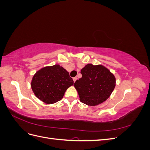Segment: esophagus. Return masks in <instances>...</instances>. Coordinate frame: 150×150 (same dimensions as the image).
Masks as SVG:
<instances>
[{"mask_svg":"<svg viewBox=\"0 0 150 150\" xmlns=\"http://www.w3.org/2000/svg\"><path fill=\"white\" fill-rule=\"evenodd\" d=\"M77 80V78L76 77H74V78H73V81H74V83L76 82V81Z\"/></svg>","mask_w":150,"mask_h":150,"instance_id":"obj_1","label":"esophagus"}]
</instances>
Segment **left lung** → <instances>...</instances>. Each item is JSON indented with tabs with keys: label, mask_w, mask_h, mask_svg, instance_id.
Returning a JSON list of instances; mask_svg holds the SVG:
<instances>
[{
	"label": "left lung",
	"mask_w": 150,
	"mask_h": 150,
	"mask_svg": "<svg viewBox=\"0 0 150 150\" xmlns=\"http://www.w3.org/2000/svg\"><path fill=\"white\" fill-rule=\"evenodd\" d=\"M81 74L82 78L74 84L81 102L95 106L110 98L116 86V78L107 67L88 64L81 70Z\"/></svg>",
	"instance_id": "1"
}]
</instances>
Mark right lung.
Returning <instances> with one entry per match:
<instances>
[{
  "instance_id": "1",
  "label": "right lung",
  "mask_w": 150,
  "mask_h": 150,
  "mask_svg": "<svg viewBox=\"0 0 150 150\" xmlns=\"http://www.w3.org/2000/svg\"><path fill=\"white\" fill-rule=\"evenodd\" d=\"M73 84L69 72L59 64H55L38 70L33 77L30 86L36 97L51 104L60 101L66 91Z\"/></svg>"
}]
</instances>
